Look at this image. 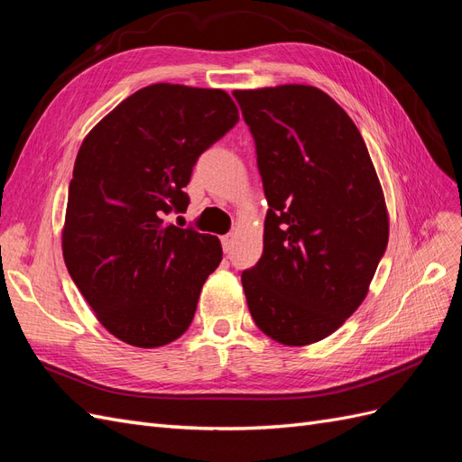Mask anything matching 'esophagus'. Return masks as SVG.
<instances>
[{
  "label": "esophagus",
  "mask_w": 462,
  "mask_h": 462,
  "mask_svg": "<svg viewBox=\"0 0 462 462\" xmlns=\"http://www.w3.org/2000/svg\"><path fill=\"white\" fill-rule=\"evenodd\" d=\"M231 246H233V235H223L221 236V248L223 253H231Z\"/></svg>",
  "instance_id": "34e87169"
}]
</instances>
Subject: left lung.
Segmentation results:
<instances>
[{"label":"left lung","instance_id":"8db88e82","mask_svg":"<svg viewBox=\"0 0 462 462\" xmlns=\"http://www.w3.org/2000/svg\"><path fill=\"white\" fill-rule=\"evenodd\" d=\"M268 214L241 282L256 326L291 346L326 339L365 300L389 219L365 138L314 87L235 90Z\"/></svg>","mask_w":462,"mask_h":462}]
</instances>
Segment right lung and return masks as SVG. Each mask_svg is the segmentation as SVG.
<instances>
[{"label":"right lung","instance_id":"1","mask_svg":"<svg viewBox=\"0 0 462 462\" xmlns=\"http://www.w3.org/2000/svg\"><path fill=\"white\" fill-rule=\"evenodd\" d=\"M236 121L227 92L160 82L123 100L82 143L63 258L117 339L152 348L189 329L221 245L194 227L165 226L163 216L187 212L192 167Z\"/></svg>","mask_w":462,"mask_h":462}]
</instances>
